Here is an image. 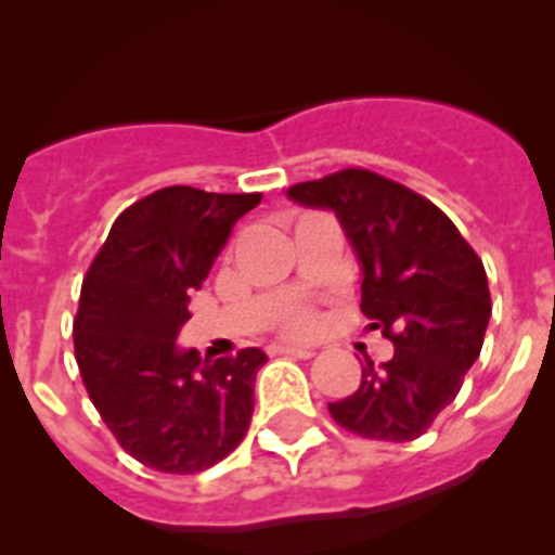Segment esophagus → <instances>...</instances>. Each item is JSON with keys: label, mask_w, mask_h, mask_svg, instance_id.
<instances>
[{"label": "esophagus", "mask_w": 555, "mask_h": 555, "mask_svg": "<svg viewBox=\"0 0 555 555\" xmlns=\"http://www.w3.org/2000/svg\"><path fill=\"white\" fill-rule=\"evenodd\" d=\"M274 352H278V356H288V358H311L313 356L311 347H292V345L278 347Z\"/></svg>", "instance_id": "34e87169"}]
</instances>
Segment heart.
I'll return each mask as SVG.
<instances>
[{"label": "heart", "mask_w": 555, "mask_h": 555, "mask_svg": "<svg viewBox=\"0 0 555 555\" xmlns=\"http://www.w3.org/2000/svg\"><path fill=\"white\" fill-rule=\"evenodd\" d=\"M320 327V313L313 311L311 306H292L281 320V333L292 338L311 336Z\"/></svg>", "instance_id": "heart-1"}]
</instances>
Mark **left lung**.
Wrapping results in <instances>:
<instances>
[{"mask_svg":"<svg viewBox=\"0 0 555 555\" xmlns=\"http://www.w3.org/2000/svg\"><path fill=\"white\" fill-rule=\"evenodd\" d=\"M288 197L336 210L364 267L361 311L395 356L366 358L361 386L327 403L333 423L375 442H411L455 400L483 347L487 269L442 208L370 169L294 183Z\"/></svg>","mask_w":555,"mask_h":555,"instance_id":"left-lung-1","label":"left lung"}]
</instances>
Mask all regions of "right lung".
<instances>
[{
    "instance_id": "add662e5",
    "label": "right lung",
    "mask_w": 555,
    "mask_h": 555,
    "mask_svg": "<svg viewBox=\"0 0 555 555\" xmlns=\"http://www.w3.org/2000/svg\"><path fill=\"white\" fill-rule=\"evenodd\" d=\"M258 203V191H152L121 210L82 278L75 317L82 384L119 448L155 473H203L247 436L267 356L244 347L203 361L175 338L230 228Z\"/></svg>"
}]
</instances>
